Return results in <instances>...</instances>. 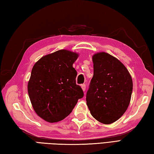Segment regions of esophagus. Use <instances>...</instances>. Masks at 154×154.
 I'll return each mask as SVG.
<instances>
[{
  "label": "esophagus",
  "mask_w": 154,
  "mask_h": 154,
  "mask_svg": "<svg viewBox=\"0 0 154 154\" xmlns=\"http://www.w3.org/2000/svg\"><path fill=\"white\" fill-rule=\"evenodd\" d=\"M81 88H82L83 91H85V89H86V85H85V84H82V85H81Z\"/></svg>",
  "instance_id": "1"
}]
</instances>
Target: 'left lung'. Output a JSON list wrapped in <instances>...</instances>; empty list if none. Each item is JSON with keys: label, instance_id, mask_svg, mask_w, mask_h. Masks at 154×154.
Here are the masks:
<instances>
[{"label": "left lung", "instance_id": "obj_1", "mask_svg": "<svg viewBox=\"0 0 154 154\" xmlns=\"http://www.w3.org/2000/svg\"><path fill=\"white\" fill-rule=\"evenodd\" d=\"M93 63V76L87 92V105L95 119L110 124L127 110L133 81L124 65L109 54H95Z\"/></svg>", "mask_w": 154, "mask_h": 154}]
</instances>
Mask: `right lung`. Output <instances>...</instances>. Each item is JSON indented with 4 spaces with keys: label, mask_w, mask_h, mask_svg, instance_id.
<instances>
[{
    "label": "right lung",
    "mask_w": 154,
    "mask_h": 154,
    "mask_svg": "<svg viewBox=\"0 0 154 154\" xmlns=\"http://www.w3.org/2000/svg\"><path fill=\"white\" fill-rule=\"evenodd\" d=\"M78 54L59 50L42 57L33 66L28 83V93L37 115L50 123L61 121L83 97L76 84L77 71L73 67Z\"/></svg>",
    "instance_id": "right-lung-1"
}]
</instances>
